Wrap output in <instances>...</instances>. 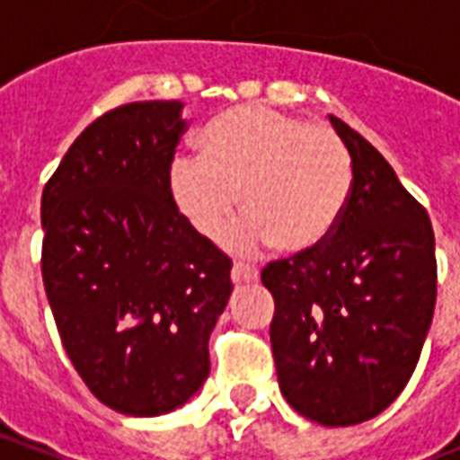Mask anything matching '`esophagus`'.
I'll return each instance as SVG.
<instances>
[{"instance_id": "esophagus-1", "label": "esophagus", "mask_w": 460, "mask_h": 460, "mask_svg": "<svg viewBox=\"0 0 460 460\" xmlns=\"http://www.w3.org/2000/svg\"><path fill=\"white\" fill-rule=\"evenodd\" d=\"M231 280H234V286H243V283H253V280H259V270L249 266V263H234V269H231Z\"/></svg>"}]
</instances>
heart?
Wrapping results in <instances>:
<instances>
[{"instance_id": "b5f03b06", "label": "heart", "mask_w": 460, "mask_h": 460, "mask_svg": "<svg viewBox=\"0 0 460 460\" xmlns=\"http://www.w3.org/2000/svg\"><path fill=\"white\" fill-rule=\"evenodd\" d=\"M204 155L180 152L167 170L174 207L204 239H217L236 211V251L276 243L286 253L318 251L338 229L352 187L345 142L328 128L266 105H239L211 122Z\"/></svg>"}]
</instances>
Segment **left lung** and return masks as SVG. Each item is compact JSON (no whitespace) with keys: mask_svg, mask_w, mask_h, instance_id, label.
<instances>
[{"mask_svg":"<svg viewBox=\"0 0 460 460\" xmlns=\"http://www.w3.org/2000/svg\"><path fill=\"white\" fill-rule=\"evenodd\" d=\"M352 157L338 229L318 251L269 263L280 392L323 426L382 414L414 375L436 305L434 229L389 162L330 115Z\"/></svg>","mask_w":460,"mask_h":460,"instance_id":"obj_1","label":"left lung"}]
</instances>
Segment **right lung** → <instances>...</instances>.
Wrapping results in <instances>:
<instances>
[{
  "label": "right lung",
  "instance_id": "right-lung-1",
  "mask_svg": "<svg viewBox=\"0 0 460 460\" xmlns=\"http://www.w3.org/2000/svg\"><path fill=\"white\" fill-rule=\"evenodd\" d=\"M180 101L108 111L68 147L41 194V276L68 359L105 406L160 416L209 376L231 259L181 217L167 170Z\"/></svg>",
  "mask_w": 460,
  "mask_h": 460
}]
</instances>
